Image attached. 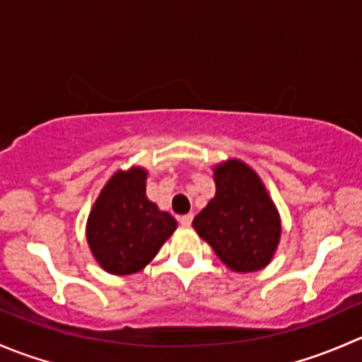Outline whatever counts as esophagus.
<instances>
[{
  "label": "esophagus",
  "instance_id": "obj_1",
  "mask_svg": "<svg viewBox=\"0 0 362 362\" xmlns=\"http://www.w3.org/2000/svg\"><path fill=\"white\" fill-rule=\"evenodd\" d=\"M178 221H180V224L184 226V228H189V226H191V222H192V214L182 215V217L178 218Z\"/></svg>",
  "mask_w": 362,
  "mask_h": 362
}]
</instances>
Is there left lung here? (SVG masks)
<instances>
[{
    "label": "left lung",
    "instance_id": "8db88e82",
    "mask_svg": "<svg viewBox=\"0 0 362 362\" xmlns=\"http://www.w3.org/2000/svg\"><path fill=\"white\" fill-rule=\"evenodd\" d=\"M215 196L192 228L236 273L266 268L280 243L282 221L261 177L240 159L214 166Z\"/></svg>",
    "mask_w": 362,
    "mask_h": 362
}]
</instances>
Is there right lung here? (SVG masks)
Here are the masks:
<instances>
[{
  "mask_svg": "<svg viewBox=\"0 0 362 362\" xmlns=\"http://www.w3.org/2000/svg\"><path fill=\"white\" fill-rule=\"evenodd\" d=\"M147 177L148 171L141 166L115 171L87 217L89 249L110 275H133L144 269L178 226L147 198Z\"/></svg>",
  "mask_w": 362,
  "mask_h": 362,
  "instance_id": "right-lung-1",
  "label": "right lung"
}]
</instances>
